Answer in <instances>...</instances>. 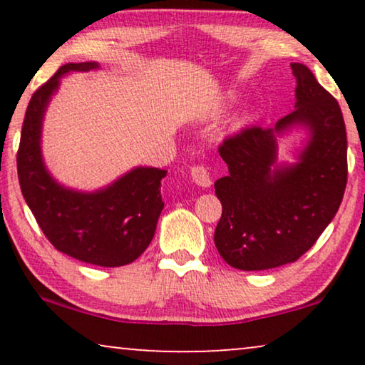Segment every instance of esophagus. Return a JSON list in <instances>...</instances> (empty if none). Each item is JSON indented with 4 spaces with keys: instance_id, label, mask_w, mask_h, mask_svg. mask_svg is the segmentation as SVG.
<instances>
[{
    "instance_id": "1",
    "label": "esophagus",
    "mask_w": 365,
    "mask_h": 365,
    "mask_svg": "<svg viewBox=\"0 0 365 365\" xmlns=\"http://www.w3.org/2000/svg\"><path fill=\"white\" fill-rule=\"evenodd\" d=\"M191 176H192V181L201 187H209L212 184L207 168L204 166V164H197V166H192L191 168Z\"/></svg>"
}]
</instances>
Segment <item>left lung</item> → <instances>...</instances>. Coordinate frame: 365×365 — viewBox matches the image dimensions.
<instances>
[{"label": "left lung", "mask_w": 365, "mask_h": 365, "mask_svg": "<svg viewBox=\"0 0 365 365\" xmlns=\"http://www.w3.org/2000/svg\"><path fill=\"white\" fill-rule=\"evenodd\" d=\"M296 76V111L276 128L249 126L227 136L219 154L227 174L214 182L222 204L214 242L229 266L264 271L296 262L341 206L347 184V134L336 98L304 64ZM302 123L312 131L294 167L274 170L275 134Z\"/></svg>", "instance_id": "obj_1"}]
</instances>
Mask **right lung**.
Segmentation results:
<instances>
[{
  "label": "right lung",
  "mask_w": 365,
  "mask_h": 365,
  "mask_svg": "<svg viewBox=\"0 0 365 365\" xmlns=\"http://www.w3.org/2000/svg\"><path fill=\"white\" fill-rule=\"evenodd\" d=\"M94 68L96 63L64 64L34 91L16 154L18 179L38 226L58 251L94 266L119 267L138 259L153 241L168 171L136 168L103 191L76 192L49 176L39 148L43 114L59 78Z\"/></svg>",
  "instance_id": "1"
}]
</instances>
